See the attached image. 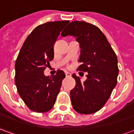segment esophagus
<instances>
[{"label": "esophagus", "mask_w": 134, "mask_h": 134, "mask_svg": "<svg viewBox=\"0 0 134 134\" xmlns=\"http://www.w3.org/2000/svg\"><path fill=\"white\" fill-rule=\"evenodd\" d=\"M65 75H66V77H70V76H71V73L66 71V72H65Z\"/></svg>", "instance_id": "esophagus-1"}]
</instances>
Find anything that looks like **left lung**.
<instances>
[{"instance_id": "left-lung-1", "label": "left lung", "mask_w": 134, "mask_h": 134, "mask_svg": "<svg viewBox=\"0 0 134 134\" xmlns=\"http://www.w3.org/2000/svg\"><path fill=\"white\" fill-rule=\"evenodd\" d=\"M75 37L80 44L81 63L77 70L87 72V80L73 74L75 87L70 91L73 108L81 114L98 111L105 104L117 84L118 59L100 29L85 21H75L64 28L62 36Z\"/></svg>"}]
</instances>
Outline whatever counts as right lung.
Instances as JSON below:
<instances>
[{
  "label": "right lung",
  "mask_w": 134,
  "mask_h": 134,
  "mask_svg": "<svg viewBox=\"0 0 134 134\" xmlns=\"http://www.w3.org/2000/svg\"><path fill=\"white\" fill-rule=\"evenodd\" d=\"M69 21L47 22L36 27L19 52L15 64V83L19 96L29 109L49 111L54 106L65 77L62 70L53 77L44 71L54 58L53 46Z\"/></svg>",
  "instance_id": "obj_1"
}]
</instances>
